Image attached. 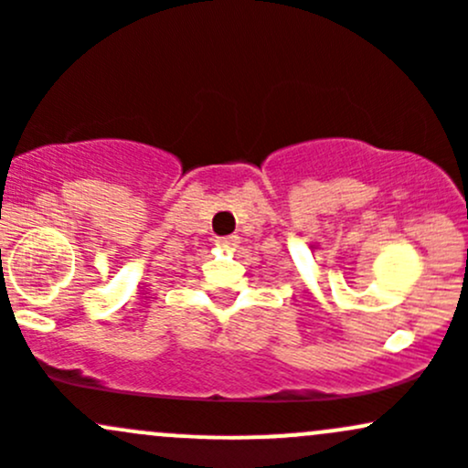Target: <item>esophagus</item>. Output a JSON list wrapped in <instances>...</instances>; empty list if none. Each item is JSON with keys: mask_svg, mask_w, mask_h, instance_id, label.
Instances as JSON below:
<instances>
[{"mask_svg": "<svg viewBox=\"0 0 468 468\" xmlns=\"http://www.w3.org/2000/svg\"><path fill=\"white\" fill-rule=\"evenodd\" d=\"M216 245L223 250H234L239 245V236H223V239L216 240Z\"/></svg>", "mask_w": 468, "mask_h": 468, "instance_id": "1", "label": "esophagus"}]
</instances>
